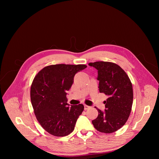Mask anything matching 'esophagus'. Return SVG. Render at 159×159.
Returning a JSON list of instances; mask_svg holds the SVG:
<instances>
[{
  "instance_id": "esophagus-1",
  "label": "esophagus",
  "mask_w": 159,
  "mask_h": 159,
  "mask_svg": "<svg viewBox=\"0 0 159 159\" xmlns=\"http://www.w3.org/2000/svg\"><path fill=\"white\" fill-rule=\"evenodd\" d=\"M89 108H90V107L88 106V105H84V109H85V110H87V109H89Z\"/></svg>"
}]
</instances>
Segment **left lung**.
<instances>
[{
	"mask_svg": "<svg viewBox=\"0 0 159 159\" xmlns=\"http://www.w3.org/2000/svg\"><path fill=\"white\" fill-rule=\"evenodd\" d=\"M98 70L99 90L108 96L104 101L105 109L98 111V116L92 123L98 131L111 133L121 128L131 111L133 91L131 81L121 67L109 61L89 63Z\"/></svg>",
	"mask_w": 159,
	"mask_h": 159,
	"instance_id": "obj_1",
	"label": "left lung"
}]
</instances>
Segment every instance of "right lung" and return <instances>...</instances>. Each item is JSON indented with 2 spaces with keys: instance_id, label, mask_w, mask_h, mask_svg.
Listing matches in <instances>:
<instances>
[{
  "instance_id": "add662e5",
  "label": "right lung",
  "mask_w": 159,
  "mask_h": 159,
  "mask_svg": "<svg viewBox=\"0 0 159 159\" xmlns=\"http://www.w3.org/2000/svg\"><path fill=\"white\" fill-rule=\"evenodd\" d=\"M87 68L83 64H56L46 66L35 76L30 89V99L36 117L48 133L64 137L74 131L82 104L67 103V91L74 83V75Z\"/></svg>"
}]
</instances>
